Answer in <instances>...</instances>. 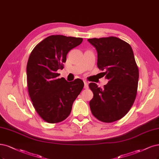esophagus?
Wrapping results in <instances>:
<instances>
[{
    "instance_id": "1",
    "label": "esophagus",
    "mask_w": 159,
    "mask_h": 159,
    "mask_svg": "<svg viewBox=\"0 0 159 159\" xmlns=\"http://www.w3.org/2000/svg\"><path fill=\"white\" fill-rule=\"evenodd\" d=\"M84 88L85 89H87L89 87V85H88V82L86 81H84Z\"/></svg>"
}]
</instances>
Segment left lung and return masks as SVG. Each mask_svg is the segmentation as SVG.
Here are the masks:
<instances>
[{
  "instance_id": "left-lung-1",
  "label": "left lung",
  "mask_w": 159,
  "mask_h": 159,
  "mask_svg": "<svg viewBox=\"0 0 159 159\" xmlns=\"http://www.w3.org/2000/svg\"><path fill=\"white\" fill-rule=\"evenodd\" d=\"M97 52V66L108 84L101 89L95 83L89 102L91 112L98 120L110 123L123 118L132 107L137 95L139 70L132 47L116 37L87 39Z\"/></svg>"
}]
</instances>
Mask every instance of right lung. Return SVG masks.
<instances>
[{
  "mask_svg": "<svg viewBox=\"0 0 159 159\" xmlns=\"http://www.w3.org/2000/svg\"><path fill=\"white\" fill-rule=\"evenodd\" d=\"M83 39L51 35L37 44L27 64V84L35 111L48 123L63 121L71 112L74 101L84 86L76 79L68 82L58 78L57 70L63 69L68 52L80 45Z\"/></svg>",
  "mask_w": 159,
  "mask_h": 159,
  "instance_id": "obj_1",
  "label": "right lung"
}]
</instances>
